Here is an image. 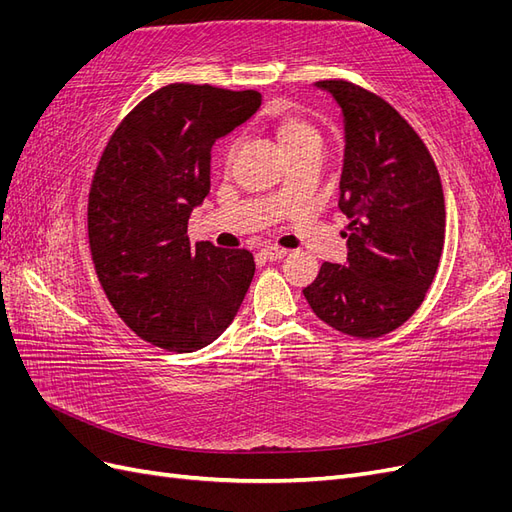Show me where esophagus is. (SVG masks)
Masks as SVG:
<instances>
[{
  "label": "esophagus",
  "instance_id": "1",
  "mask_svg": "<svg viewBox=\"0 0 512 512\" xmlns=\"http://www.w3.org/2000/svg\"><path fill=\"white\" fill-rule=\"evenodd\" d=\"M286 254H288V250H284V247H275V245H265L260 250V256L267 260H282Z\"/></svg>",
  "mask_w": 512,
  "mask_h": 512
}]
</instances>
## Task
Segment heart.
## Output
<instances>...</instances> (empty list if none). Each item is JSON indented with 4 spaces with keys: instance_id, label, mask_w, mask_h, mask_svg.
I'll return each instance as SVG.
<instances>
[{
    "instance_id": "1",
    "label": "heart",
    "mask_w": 512,
    "mask_h": 512,
    "mask_svg": "<svg viewBox=\"0 0 512 512\" xmlns=\"http://www.w3.org/2000/svg\"><path fill=\"white\" fill-rule=\"evenodd\" d=\"M267 123L275 132V136L280 138V143L290 160L309 149H322V134L312 121L280 108V111L269 113ZM232 156H235V143H230L226 149V160H230Z\"/></svg>"
}]
</instances>
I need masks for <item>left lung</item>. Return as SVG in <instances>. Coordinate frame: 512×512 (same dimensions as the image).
<instances>
[{
  "label": "left lung",
  "mask_w": 512,
  "mask_h": 512,
  "mask_svg": "<svg viewBox=\"0 0 512 512\" xmlns=\"http://www.w3.org/2000/svg\"><path fill=\"white\" fill-rule=\"evenodd\" d=\"M344 117L339 209L348 260L324 262L303 294L314 314L350 337L401 327L423 303L444 245V194L425 143L395 108L348 81H318Z\"/></svg>",
  "instance_id": "8db88e82"
}]
</instances>
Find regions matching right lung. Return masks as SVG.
I'll use <instances>...</instances> for the list:
<instances>
[{"label":"right lung","mask_w":512,"mask_h":512,"mask_svg":"<svg viewBox=\"0 0 512 512\" xmlns=\"http://www.w3.org/2000/svg\"><path fill=\"white\" fill-rule=\"evenodd\" d=\"M260 102L254 89L166 85L119 123L98 162L87 207L91 258L119 318L153 346L205 348L252 284L254 256L190 245L188 220L209 194L213 143Z\"/></svg>","instance_id":"1"}]
</instances>
